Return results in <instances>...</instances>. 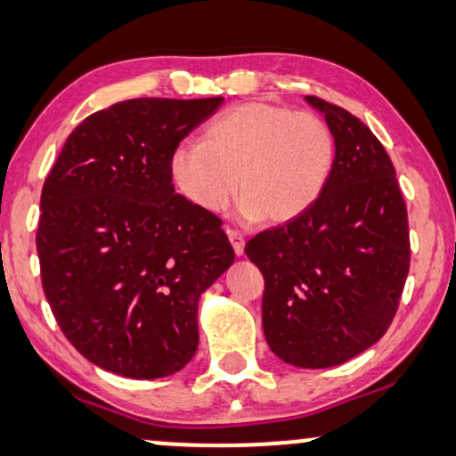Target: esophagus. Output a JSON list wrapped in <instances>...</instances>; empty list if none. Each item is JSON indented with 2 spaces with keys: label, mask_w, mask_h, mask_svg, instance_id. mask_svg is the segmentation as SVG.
Wrapping results in <instances>:
<instances>
[{
  "label": "esophagus",
  "mask_w": 456,
  "mask_h": 456,
  "mask_svg": "<svg viewBox=\"0 0 456 456\" xmlns=\"http://www.w3.org/2000/svg\"><path fill=\"white\" fill-rule=\"evenodd\" d=\"M227 238H229V241H232L235 255H238V256L244 255V235H241L240 232H233V229H229Z\"/></svg>",
  "instance_id": "34e87169"
}]
</instances>
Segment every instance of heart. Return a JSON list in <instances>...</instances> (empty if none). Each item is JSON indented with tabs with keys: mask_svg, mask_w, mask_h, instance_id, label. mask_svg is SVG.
<instances>
[{
	"mask_svg": "<svg viewBox=\"0 0 456 456\" xmlns=\"http://www.w3.org/2000/svg\"><path fill=\"white\" fill-rule=\"evenodd\" d=\"M337 142L324 119L271 102H244L206 126L201 142H181L172 181L195 208L218 215L240 191L246 218L269 224L305 215L330 181Z\"/></svg>",
	"mask_w": 456,
	"mask_h": 456,
	"instance_id": "1",
	"label": "heart"
}]
</instances>
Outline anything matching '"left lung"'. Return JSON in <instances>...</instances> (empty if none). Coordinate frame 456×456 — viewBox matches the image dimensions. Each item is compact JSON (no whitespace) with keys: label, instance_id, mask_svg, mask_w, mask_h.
Returning <instances> with one entry per match:
<instances>
[{"label":"left lung","instance_id":"left-lung-1","mask_svg":"<svg viewBox=\"0 0 456 456\" xmlns=\"http://www.w3.org/2000/svg\"><path fill=\"white\" fill-rule=\"evenodd\" d=\"M307 102L337 142L330 181L305 215L256 233L246 256L265 280L271 351L298 368H330L387 332L411 269V238L381 141L343 107L318 96Z\"/></svg>","mask_w":456,"mask_h":456}]
</instances>
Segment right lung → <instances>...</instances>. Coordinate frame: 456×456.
<instances>
[{
  "instance_id": "right-lung-1",
  "label": "right lung",
  "mask_w": 456,
  "mask_h": 456,
  "mask_svg": "<svg viewBox=\"0 0 456 456\" xmlns=\"http://www.w3.org/2000/svg\"><path fill=\"white\" fill-rule=\"evenodd\" d=\"M221 105L115 102L69 134L45 178L44 295L69 343L109 372L168 377L198 351L200 295L235 252L221 218L175 193L170 158Z\"/></svg>"
}]
</instances>
